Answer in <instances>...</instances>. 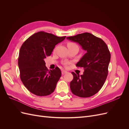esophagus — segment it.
Returning <instances> with one entry per match:
<instances>
[{
  "instance_id": "obj_1",
  "label": "esophagus",
  "mask_w": 129,
  "mask_h": 129,
  "mask_svg": "<svg viewBox=\"0 0 129 129\" xmlns=\"http://www.w3.org/2000/svg\"><path fill=\"white\" fill-rule=\"evenodd\" d=\"M61 73H62V75H64V74H66V73H67V71H64V70H62Z\"/></svg>"
}]
</instances>
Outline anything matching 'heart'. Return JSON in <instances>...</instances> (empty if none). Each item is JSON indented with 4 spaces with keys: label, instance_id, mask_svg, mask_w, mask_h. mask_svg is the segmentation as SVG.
Instances as JSON below:
<instances>
[{
    "label": "heart",
    "instance_id": "b5f03b06",
    "mask_svg": "<svg viewBox=\"0 0 129 129\" xmlns=\"http://www.w3.org/2000/svg\"><path fill=\"white\" fill-rule=\"evenodd\" d=\"M67 46H68V47H72V46H77L76 44H74V43H72V42H69L68 44H67ZM68 62H66V63H64V66H67V64H68Z\"/></svg>",
    "mask_w": 129,
    "mask_h": 129
}]
</instances>
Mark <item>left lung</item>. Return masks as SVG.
Wrapping results in <instances>:
<instances>
[{
    "instance_id": "8db88e82",
    "label": "left lung",
    "mask_w": 129,
    "mask_h": 129,
    "mask_svg": "<svg viewBox=\"0 0 129 129\" xmlns=\"http://www.w3.org/2000/svg\"><path fill=\"white\" fill-rule=\"evenodd\" d=\"M79 44L86 53L76 63L83 67V75L72 72L70 88L73 94L80 97L94 95L102 88L107 77L111 55L107 44L101 39L89 33L67 37Z\"/></svg>"
}]
</instances>
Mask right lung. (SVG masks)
<instances>
[{"label":"right lung","mask_w":129,"mask_h":129,"mask_svg":"<svg viewBox=\"0 0 129 129\" xmlns=\"http://www.w3.org/2000/svg\"><path fill=\"white\" fill-rule=\"evenodd\" d=\"M66 36L39 32L29 37L22 45L18 58L20 79L33 94L49 95L54 91L61 76L60 68L48 70L45 58L52 54L55 45L64 40Z\"/></svg>","instance_id":"obj_1"}]
</instances>
